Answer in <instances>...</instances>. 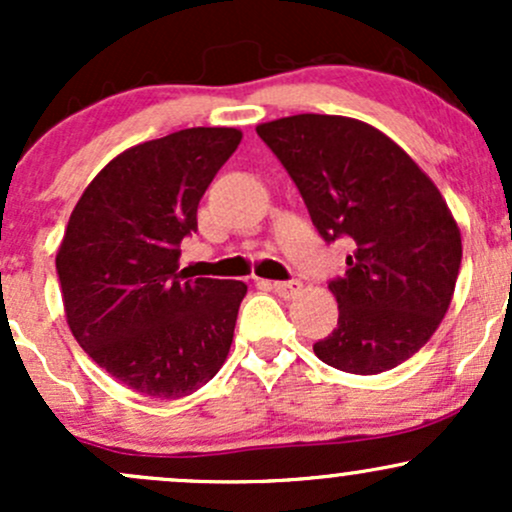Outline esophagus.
Wrapping results in <instances>:
<instances>
[{"label":"esophagus","mask_w":512,"mask_h":512,"mask_svg":"<svg viewBox=\"0 0 512 512\" xmlns=\"http://www.w3.org/2000/svg\"><path fill=\"white\" fill-rule=\"evenodd\" d=\"M274 293H279L281 298H296L298 293L303 291V284L298 279H291V281H274L272 284Z\"/></svg>","instance_id":"esophagus-1"}]
</instances>
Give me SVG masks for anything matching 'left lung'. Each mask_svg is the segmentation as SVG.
<instances>
[{
    "label": "left lung",
    "instance_id": "obj_1",
    "mask_svg": "<svg viewBox=\"0 0 512 512\" xmlns=\"http://www.w3.org/2000/svg\"><path fill=\"white\" fill-rule=\"evenodd\" d=\"M289 170L320 236H349L330 281L337 330L313 346L327 366L378 375L424 346L448 313L462 262L455 216L407 151L368 122L291 115L257 125Z\"/></svg>",
    "mask_w": 512,
    "mask_h": 512
}]
</instances>
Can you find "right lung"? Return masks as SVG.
<instances>
[{"label":"right lung","instance_id":"obj_1","mask_svg":"<svg viewBox=\"0 0 512 512\" xmlns=\"http://www.w3.org/2000/svg\"><path fill=\"white\" fill-rule=\"evenodd\" d=\"M236 127H192L117 154L69 216L57 250L67 325L117 383L154 399L207 385L226 361L243 281L187 279L182 238L238 149Z\"/></svg>","mask_w":512,"mask_h":512}]
</instances>
